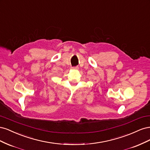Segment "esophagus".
<instances>
[{
  "mask_svg": "<svg viewBox=\"0 0 150 150\" xmlns=\"http://www.w3.org/2000/svg\"><path fill=\"white\" fill-rule=\"evenodd\" d=\"M72 69H78V67H77V66L72 67Z\"/></svg>",
  "mask_w": 150,
  "mask_h": 150,
  "instance_id": "obj_1",
  "label": "esophagus"
}]
</instances>
